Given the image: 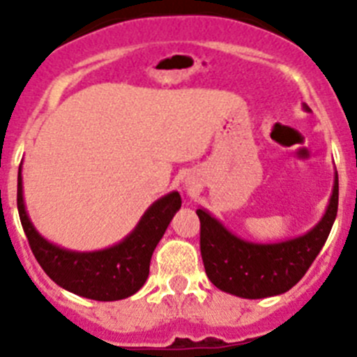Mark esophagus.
<instances>
[{
  "label": "esophagus",
  "mask_w": 357,
  "mask_h": 357,
  "mask_svg": "<svg viewBox=\"0 0 357 357\" xmlns=\"http://www.w3.org/2000/svg\"><path fill=\"white\" fill-rule=\"evenodd\" d=\"M188 189H189V191H191V184H188Z\"/></svg>",
  "instance_id": "esophagus-1"
}]
</instances>
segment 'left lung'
Masks as SVG:
<instances>
[{
	"instance_id": "obj_1",
	"label": "left lung",
	"mask_w": 357,
	"mask_h": 357,
	"mask_svg": "<svg viewBox=\"0 0 357 357\" xmlns=\"http://www.w3.org/2000/svg\"><path fill=\"white\" fill-rule=\"evenodd\" d=\"M305 112H311L302 103ZM338 213V172L324 216L314 227L295 238L275 243H255L230 232L207 209L200 218V252L209 280L222 291L239 298L282 295L305 275L326 245Z\"/></svg>"
}]
</instances>
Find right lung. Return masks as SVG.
Returning <instances> with one entry per match:
<instances>
[{
	"mask_svg": "<svg viewBox=\"0 0 357 357\" xmlns=\"http://www.w3.org/2000/svg\"><path fill=\"white\" fill-rule=\"evenodd\" d=\"M181 206L178 191H172L153 202L121 241L102 250H69L44 238L31 223L21 168L17 173L19 218L36 259L55 284L91 301H121L143 288L150 273L151 254Z\"/></svg>",
	"mask_w": 357,
	"mask_h": 357,
	"instance_id": "obj_1",
	"label": "right lung"
}]
</instances>
